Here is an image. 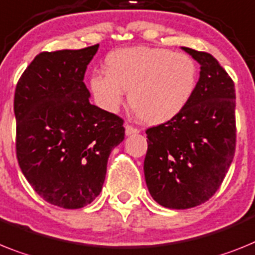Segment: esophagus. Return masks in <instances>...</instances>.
I'll return each mask as SVG.
<instances>
[{
  "mask_svg": "<svg viewBox=\"0 0 255 255\" xmlns=\"http://www.w3.org/2000/svg\"><path fill=\"white\" fill-rule=\"evenodd\" d=\"M140 132V129H137V128H134L133 126H131V124H126V134L127 136H131V134H136Z\"/></svg>",
  "mask_w": 255,
  "mask_h": 255,
  "instance_id": "1",
  "label": "esophagus"
}]
</instances>
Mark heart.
<instances>
[{
    "label": "heart",
    "mask_w": 255,
    "mask_h": 255,
    "mask_svg": "<svg viewBox=\"0 0 255 255\" xmlns=\"http://www.w3.org/2000/svg\"><path fill=\"white\" fill-rule=\"evenodd\" d=\"M105 71L89 79L102 109L117 111L129 91V105L141 121L162 124L174 119L192 101L198 85V66L190 55L164 48L133 46L111 51Z\"/></svg>",
    "instance_id": "obj_1"
}]
</instances>
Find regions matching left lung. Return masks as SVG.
<instances>
[{
    "label": "left lung",
    "mask_w": 255,
    "mask_h": 255,
    "mask_svg": "<svg viewBox=\"0 0 255 255\" xmlns=\"http://www.w3.org/2000/svg\"><path fill=\"white\" fill-rule=\"evenodd\" d=\"M201 65L192 101L174 119L146 129L147 189L168 209L204 204L223 183L236 149L235 84L205 51L183 48Z\"/></svg>",
    "instance_id": "1"
}]
</instances>
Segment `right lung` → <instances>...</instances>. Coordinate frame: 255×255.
Wrapping results in <instances>:
<instances>
[{
    "label": "right lung",
    "mask_w": 255,
    "mask_h": 255,
    "mask_svg": "<svg viewBox=\"0 0 255 255\" xmlns=\"http://www.w3.org/2000/svg\"><path fill=\"white\" fill-rule=\"evenodd\" d=\"M97 50L42 51L15 88L20 170L38 196L63 209L100 194L109 155L124 140L123 119L89 102L84 75Z\"/></svg>",
    "instance_id": "right-lung-1"
}]
</instances>
